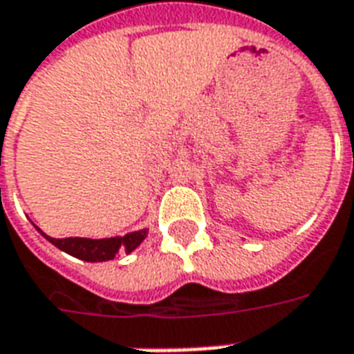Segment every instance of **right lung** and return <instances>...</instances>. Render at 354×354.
I'll return each instance as SVG.
<instances>
[{"label":"right lung","instance_id":"1","mask_svg":"<svg viewBox=\"0 0 354 354\" xmlns=\"http://www.w3.org/2000/svg\"><path fill=\"white\" fill-rule=\"evenodd\" d=\"M46 240L54 243L57 250L69 253L73 257L82 259L88 263H103V261H111L116 257L118 251H125L131 253L140 245L148 229L135 230L125 236H114V238H101V240H93V238H52L46 236L43 230H39Z\"/></svg>","mask_w":354,"mask_h":354}]
</instances>
